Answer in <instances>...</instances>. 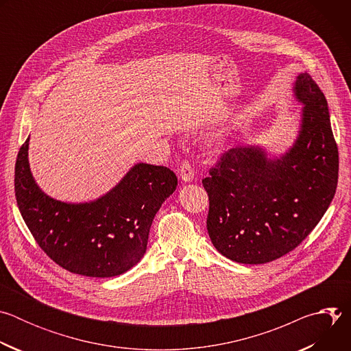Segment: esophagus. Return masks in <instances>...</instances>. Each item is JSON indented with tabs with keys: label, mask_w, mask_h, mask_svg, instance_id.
Wrapping results in <instances>:
<instances>
[{
	"label": "esophagus",
	"mask_w": 351,
	"mask_h": 351,
	"mask_svg": "<svg viewBox=\"0 0 351 351\" xmlns=\"http://www.w3.org/2000/svg\"><path fill=\"white\" fill-rule=\"evenodd\" d=\"M179 175L183 182H191L194 179V168L189 161H182L179 168Z\"/></svg>",
	"instance_id": "34e87169"
}]
</instances>
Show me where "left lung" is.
<instances>
[{"label":"left lung","instance_id":"obj_1","mask_svg":"<svg viewBox=\"0 0 351 351\" xmlns=\"http://www.w3.org/2000/svg\"><path fill=\"white\" fill-rule=\"evenodd\" d=\"M294 95L303 118L293 147L271 160L260 147L223 153L203 179L214 247L240 264L280 258L318 225L336 193L339 152L324 93L300 73Z\"/></svg>","mask_w":351,"mask_h":351}]
</instances>
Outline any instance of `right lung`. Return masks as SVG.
<instances>
[{
	"label": "right lung",
	"instance_id": "add662e5",
	"mask_svg": "<svg viewBox=\"0 0 351 351\" xmlns=\"http://www.w3.org/2000/svg\"><path fill=\"white\" fill-rule=\"evenodd\" d=\"M27 149L29 138L15 164V195L43 252L64 269L91 278L118 276L136 265L156 214L176 189V175L167 167L137 164L95 202L69 204L38 189Z\"/></svg>",
	"mask_w": 351,
	"mask_h": 351
}]
</instances>
